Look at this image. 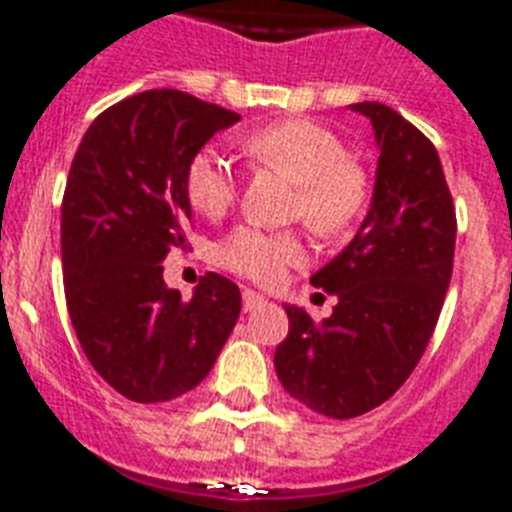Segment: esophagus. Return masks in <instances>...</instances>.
<instances>
[{
  "mask_svg": "<svg viewBox=\"0 0 512 512\" xmlns=\"http://www.w3.org/2000/svg\"><path fill=\"white\" fill-rule=\"evenodd\" d=\"M266 306V298L253 290H243V311H256V308Z\"/></svg>",
  "mask_w": 512,
  "mask_h": 512,
  "instance_id": "esophagus-1",
  "label": "esophagus"
}]
</instances>
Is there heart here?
Returning <instances> with one entry per match:
<instances>
[{
  "label": "heart",
  "instance_id": "obj_1",
  "mask_svg": "<svg viewBox=\"0 0 512 512\" xmlns=\"http://www.w3.org/2000/svg\"><path fill=\"white\" fill-rule=\"evenodd\" d=\"M240 149L253 162L293 180V217H303L324 238L348 232L369 206V172L327 125L290 117L243 135ZM185 196L198 214L217 219L235 204L238 180L217 151L198 149L185 164ZM306 253V240L298 230L238 225L219 243L217 259L246 280L277 285L290 266L306 261Z\"/></svg>",
  "mask_w": 512,
  "mask_h": 512
}]
</instances>
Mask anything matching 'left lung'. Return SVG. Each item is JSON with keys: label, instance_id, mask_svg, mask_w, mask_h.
I'll use <instances>...</instances> for the list:
<instances>
[{"label": "left lung", "instance_id": "left-lung-1", "mask_svg": "<svg viewBox=\"0 0 512 512\" xmlns=\"http://www.w3.org/2000/svg\"><path fill=\"white\" fill-rule=\"evenodd\" d=\"M353 109L377 133L371 209L356 238L311 277L337 295L332 316L316 324L285 306L290 329L274 353L282 387L329 418L369 413L411 377L445 303L458 227L434 143L379 101Z\"/></svg>", "mask_w": 512, "mask_h": 512}]
</instances>
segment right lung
I'll return each mask as SVG.
<instances>
[{
	"instance_id": "1",
	"label": "right lung",
	"mask_w": 512,
	"mask_h": 512,
	"mask_svg": "<svg viewBox=\"0 0 512 512\" xmlns=\"http://www.w3.org/2000/svg\"><path fill=\"white\" fill-rule=\"evenodd\" d=\"M238 112L175 88L128 96L91 122L62 196V272L70 322L99 377L135 403L193 390L240 316V290L217 272L190 301L162 261L188 248L185 164Z\"/></svg>"
}]
</instances>
